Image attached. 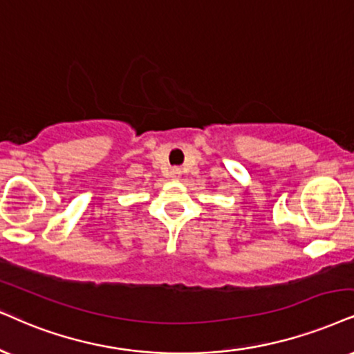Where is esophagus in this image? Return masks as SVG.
I'll return each instance as SVG.
<instances>
[{
	"label": "esophagus",
	"instance_id": "34e87169",
	"mask_svg": "<svg viewBox=\"0 0 354 354\" xmlns=\"http://www.w3.org/2000/svg\"><path fill=\"white\" fill-rule=\"evenodd\" d=\"M181 176V169L180 168H173L171 169V178H180Z\"/></svg>",
	"mask_w": 354,
	"mask_h": 354
}]
</instances>
